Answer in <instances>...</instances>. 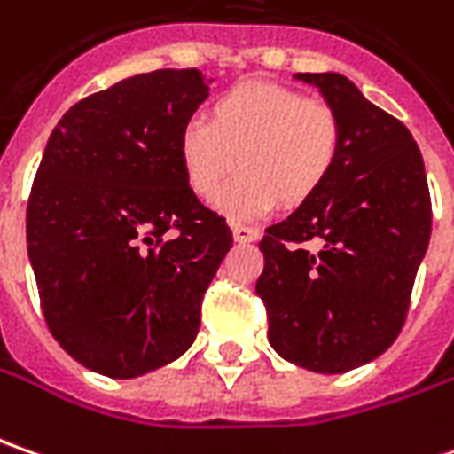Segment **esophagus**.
Returning a JSON list of instances; mask_svg holds the SVG:
<instances>
[{
	"label": "esophagus",
	"mask_w": 454,
	"mask_h": 454,
	"mask_svg": "<svg viewBox=\"0 0 454 454\" xmlns=\"http://www.w3.org/2000/svg\"><path fill=\"white\" fill-rule=\"evenodd\" d=\"M233 239L239 243L256 241L258 239V228L254 226H243V223H233Z\"/></svg>",
	"instance_id": "esophagus-1"
}]
</instances>
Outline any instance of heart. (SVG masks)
I'll use <instances>...</instances> for the list:
<instances>
[{
    "mask_svg": "<svg viewBox=\"0 0 454 454\" xmlns=\"http://www.w3.org/2000/svg\"><path fill=\"white\" fill-rule=\"evenodd\" d=\"M180 165L200 198L241 221L284 206H301L319 193L334 173L341 150L336 113L304 92L269 82H243L213 100L206 120L180 130Z\"/></svg>",
    "mask_w": 454,
    "mask_h": 454,
    "instance_id": "obj_1",
    "label": "heart"
}]
</instances>
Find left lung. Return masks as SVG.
I'll use <instances>...</instances> for the list:
<instances>
[{"instance_id":"8db88e82","label":"left lung","mask_w":454,"mask_h":454,"mask_svg":"<svg viewBox=\"0 0 454 454\" xmlns=\"http://www.w3.org/2000/svg\"><path fill=\"white\" fill-rule=\"evenodd\" d=\"M341 125L334 173L258 243L269 341L319 374L362 367L404 326L432 231L425 163L412 133L336 72H296ZM315 241L314 249L305 243Z\"/></svg>"}]
</instances>
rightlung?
<instances>
[{
	"label": "right lung",
	"mask_w": 454,
	"mask_h": 454,
	"mask_svg": "<svg viewBox=\"0 0 454 454\" xmlns=\"http://www.w3.org/2000/svg\"><path fill=\"white\" fill-rule=\"evenodd\" d=\"M208 98L198 70H155L74 102L27 203V254L59 347L133 380L178 359L233 246L180 165V130Z\"/></svg>",
	"instance_id": "right-lung-1"
}]
</instances>
